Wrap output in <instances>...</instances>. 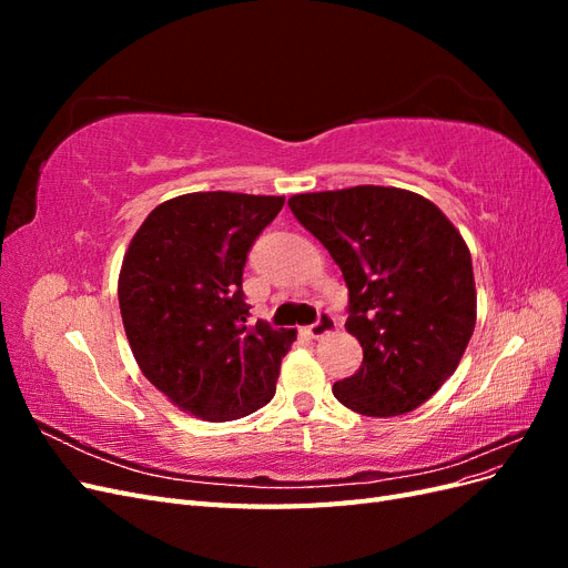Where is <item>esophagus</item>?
I'll return each mask as SVG.
<instances>
[{"instance_id":"34e87169","label":"esophagus","mask_w":568,"mask_h":568,"mask_svg":"<svg viewBox=\"0 0 568 568\" xmlns=\"http://www.w3.org/2000/svg\"><path fill=\"white\" fill-rule=\"evenodd\" d=\"M332 332H336V320L329 313H322L315 324L307 326V334H311L313 338H322Z\"/></svg>"}]
</instances>
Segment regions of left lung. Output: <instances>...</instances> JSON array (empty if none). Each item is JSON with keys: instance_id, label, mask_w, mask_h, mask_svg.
I'll use <instances>...</instances> for the list:
<instances>
[{"instance_id": "1", "label": "left lung", "mask_w": 568, "mask_h": 568, "mask_svg": "<svg viewBox=\"0 0 568 568\" xmlns=\"http://www.w3.org/2000/svg\"><path fill=\"white\" fill-rule=\"evenodd\" d=\"M288 209L348 286L346 329L363 365L334 384L336 400L367 417L417 409L450 379L474 334L476 284L459 230L398 186L296 194Z\"/></svg>"}]
</instances>
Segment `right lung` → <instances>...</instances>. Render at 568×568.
Masks as SVG:
<instances>
[{
    "instance_id": "add662e5",
    "label": "right lung",
    "mask_w": 568,
    "mask_h": 568,
    "mask_svg": "<svg viewBox=\"0 0 568 568\" xmlns=\"http://www.w3.org/2000/svg\"><path fill=\"white\" fill-rule=\"evenodd\" d=\"M284 196L194 192L134 232L118 303L142 374L186 415L232 422L267 405L296 329L246 324L242 274Z\"/></svg>"
}]
</instances>
